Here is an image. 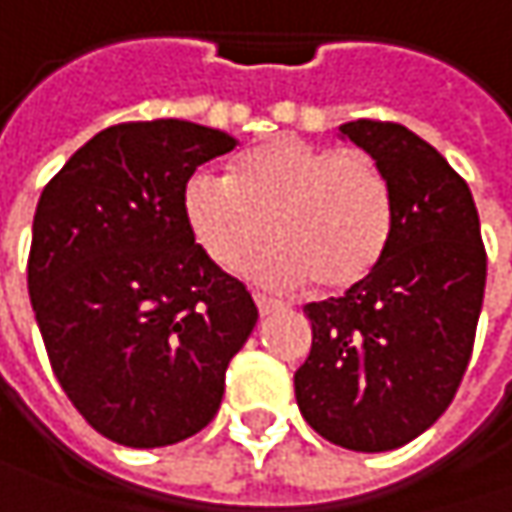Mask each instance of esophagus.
Instances as JSON below:
<instances>
[{"label":"esophagus","mask_w":512,"mask_h":512,"mask_svg":"<svg viewBox=\"0 0 512 512\" xmlns=\"http://www.w3.org/2000/svg\"><path fill=\"white\" fill-rule=\"evenodd\" d=\"M253 300H256V306H259V314H271V311H279L285 303H279L274 297H268V294H253Z\"/></svg>","instance_id":"34e87169"}]
</instances>
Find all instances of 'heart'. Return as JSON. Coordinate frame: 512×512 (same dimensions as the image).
I'll list each match as a JSON object with an SVG mask.
<instances>
[{
  "instance_id": "b5f03b06",
  "label": "heart",
  "mask_w": 512,
  "mask_h": 512,
  "mask_svg": "<svg viewBox=\"0 0 512 512\" xmlns=\"http://www.w3.org/2000/svg\"><path fill=\"white\" fill-rule=\"evenodd\" d=\"M180 212L209 262L271 285L311 282L344 291L376 271L393 236V189L379 160L358 148L274 136L230 163V177L195 171Z\"/></svg>"
}]
</instances>
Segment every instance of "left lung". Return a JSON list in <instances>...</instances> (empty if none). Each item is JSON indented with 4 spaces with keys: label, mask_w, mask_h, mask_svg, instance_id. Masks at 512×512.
<instances>
[{
    "label": "left lung",
    "mask_w": 512,
    "mask_h": 512,
    "mask_svg": "<svg viewBox=\"0 0 512 512\" xmlns=\"http://www.w3.org/2000/svg\"><path fill=\"white\" fill-rule=\"evenodd\" d=\"M393 189L382 262L344 297L306 306L311 352L294 373L311 428L352 452H390L443 417L469 367L487 250L466 180L396 122L341 125Z\"/></svg>",
    "instance_id": "obj_1"
}]
</instances>
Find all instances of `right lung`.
Here are the masks:
<instances>
[{"label": "right lung", "instance_id": "1", "mask_svg": "<svg viewBox=\"0 0 512 512\" xmlns=\"http://www.w3.org/2000/svg\"><path fill=\"white\" fill-rule=\"evenodd\" d=\"M238 142L180 119L95 133L46 183L28 294L52 370L98 434L130 449L180 443L221 408L224 373L259 311L203 256L180 195Z\"/></svg>", "mask_w": 512, "mask_h": 512}]
</instances>
